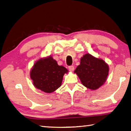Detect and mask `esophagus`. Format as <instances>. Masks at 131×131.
I'll use <instances>...</instances> for the list:
<instances>
[{
  "mask_svg": "<svg viewBox=\"0 0 131 131\" xmlns=\"http://www.w3.org/2000/svg\"><path fill=\"white\" fill-rule=\"evenodd\" d=\"M69 69L70 71H73L74 70V66H69Z\"/></svg>",
  "mask_w": 131,
  "mask_h": 131,
  "instance_id": "esophagus-1",
  "label": "esophagus"
}]
</instances>
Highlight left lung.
Masks as SVG:
<instances>
[{
  "instance_id": "left-lung-1",
  "label": "left lung",
  "mask_w": 131,
  "mask_h": 131,
  "mask_svg": "<svg viewBox=\"0 0 131 131\" xmlns=\"http://www.w3.org/2000/svg\"><path fill=\"white\" fill-rule=\"evenodd\" d=\"M109 66L104 60L86 53L81 57L80 63L74 71L82 84L90 90H96L107 80Z\"/></svg>"
}]
</instances>
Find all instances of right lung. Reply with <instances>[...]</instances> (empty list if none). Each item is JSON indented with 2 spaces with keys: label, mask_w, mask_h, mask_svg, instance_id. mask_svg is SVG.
I'll return each mask as SVG.
<instances>
[{
  "label": "right lung",
  "mask_w": 131,
  "mask_h": 131,
  "mask_svg": "<svg viewBox=\"0 0 131 131\" xmlns=\"http://www.w3.org/2000/svg\"><path fill=\"white\" fill-rule=\"evenodd\" d=\"M68 71L65 67L57 64L51 56H48L35 62L30 72V77L37 89L51 93L61 86L63 75Z\"/></svg>",
  "instance_id": "right-lung-1"
}]
</instances>
